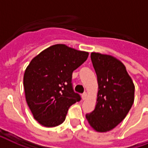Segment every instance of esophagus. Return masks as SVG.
I'll use <instances>...</instances> for the list:
<instances>
[{
    "instance_id": "34e87169",
    "label": "esophagus",
    "mask_w": 148,
    "mask_h": 148,
    "mask_svg": "<svg viewBox=\"0 0 148 148\" xmlns=\"http://www.w3.org/2000/svg\"><path fill=\"white\" fill-rule=\"evenodd\" d=\"M86 97H87V93H86V92H84V93H82V99H83V100L86 99Z\"/></svg>"
}]
</instances>
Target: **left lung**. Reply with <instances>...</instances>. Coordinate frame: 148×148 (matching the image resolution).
Wrapping results in <instances>:
<instances>
[{
    "label": "left lung",
    "mask_w": 148,
    "mask_h": 148,
    "mask_svg": "<svg viewBox=\"0 0 148 148\" xmlns=\"http://www.w3.org/2000/svg\"><path fill=\"white\" fill-rule=\"evenodd\" d=\"M99 90L96 108L86 115L95 130L106 132L122 122L134 100V85L121 61L108 55L92 52Z\"/></svg>",
    "instance_id": "8db88e82"
}]
</instances>
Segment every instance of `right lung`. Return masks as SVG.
Segmentation results:
<instances>
[{"label": "right lung", "instance_id": "right-lung-1", "mask_svg": "<svg viewBox=\"0 0 148 148\" xmlns=\"http://www.w3.org/2000/svg\"><path fill=\"white\" fill-rule=\"evenodd\" d=\"M86 51L58 44L31 61L24 75L25 98L35 120L53 127L66 120L69 108L80 101L72 83L73 71L88 58Z\"/></svg>", "mask_w": 148, "mask_h": 148}]
</instances>
